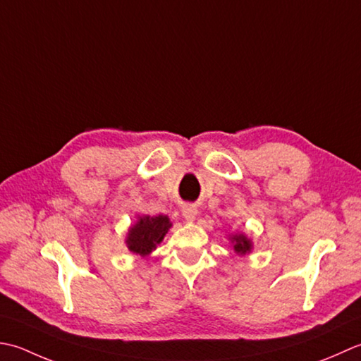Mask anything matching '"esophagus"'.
I'll use <instances>...</instances> for the list:
<instances>
[{"instance_id": "esophagus-1", "label": "esophagus", "mask_w": 361, "mask_h": 361, "mask_svg": "<svg viewBox=\"0 0 361 361\" xmlns=\"http://www.w3.org/2000/svg\"><path fill=\"white\" fill-rule=\"evenodd\" d=\"M182 215L187 219V221H195L197 216V209L195 207V205H185V207L182 209Z\"/></svg>"}]
</instances>
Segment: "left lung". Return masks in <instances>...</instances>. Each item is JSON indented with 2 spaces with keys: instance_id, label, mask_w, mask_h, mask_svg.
Masks as SVG:
<instances>
[{
  "instance_id": "1",
  "label": "left lung",
  "mask_w": 361,
  "mask_h": 361,
  "mask_svg": "<svg viewBox=\"0 0 361 361\" xmlns=\"http://www.w3.org/2000/svg\"><path fill=\"white\" fill-rule=\"evenodd\" d=\"M229 241L232 245L233 252L237 255H246L252 252V240L247 237L245 232H237V233H231L229 235Z\"/></svg>"
}]
</instances>
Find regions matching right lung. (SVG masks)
<instances>
[{
	"label": "right lung",
	"mask_w": 361,
	"mask_h": 361,
	"mask_svg": "<svg viewBox=\"0 0 361 361\" xmlns=\"http://www.w3.org/2000/svg\"><path fill=\"white\" fill-rule=\"evenodd\" d=\"M171 227L173 223L170 221L168 215L137 216V221L128 229L124 243H126V246L132 254L145 259L152 251H156Z\"/></svg>",
	"instance_id": "1"
}]
</instances>
